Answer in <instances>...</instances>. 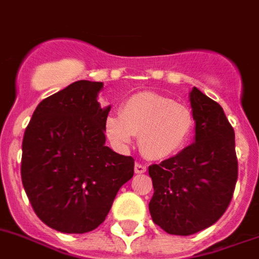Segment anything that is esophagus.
<instances>
[{"instance_id":"obj_1","label":"esophagus","mask_w":259,"mask_h":259,"mask_svg":"<svg viewBox=\"0 0 259 259\" xmlns=\"http://www.w3.org/2000/svg\"><path fill=\"white\" fill-rule=\"evenodd\" d=\"M147 171V166H144V165H141V163H136L135 165V173L136 174H143Z\"/></svg>"}]
</instances>
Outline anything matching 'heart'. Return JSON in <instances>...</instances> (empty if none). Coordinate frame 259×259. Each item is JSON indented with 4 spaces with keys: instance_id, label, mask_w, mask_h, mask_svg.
<instances>
[{
    "instance_id": "b5f03b06",
    "label": "heart",
    "mask_w": 259,
    "mask_h": 259,
    "mask_svg": "<svg viewBox=\"0 0 259 259\" xmlns=\"http://www.w3.org/2000/svg\"><path fill=\"white\" fill-rule=\"evenodd\" d=\"M195 120L187 106L169 97L144 92L130 97L120 107V116L108 115L105 134L120 151L138 136L139 149L149 160L176 156L191 140Z\"/></svg>"
}]
</instances>
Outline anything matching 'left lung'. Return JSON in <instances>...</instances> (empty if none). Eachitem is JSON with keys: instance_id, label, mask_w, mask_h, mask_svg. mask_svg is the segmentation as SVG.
Returning <instances> with one entry per match:
<instances>
[{"instance_id": "left-lung-1", "label": "left lung", "mask_w": 259, "mask_h": 259, "mask_svg": "<svg viewBox=\"0 0 259 259\" xmlns=\"http://www.w3.org/2000/svg\"><path fill=\"white\" fill-rule=\"evenodd\" d=\"M194 143L177 156L151 165L154 193L149 212L169 235L208 228L228 208L237 181L235 131L218 102L196 88L190 92Z\"/></svg>"}]
</instances>
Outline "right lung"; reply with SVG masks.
<instances>
[{
	"label": "right lung",
	"instance_id": "obj_1",
	"mask_svg": "<svg viewBox=\"0 0 259 259\" xmlns=\"http://www.w3.org/2000/svg\"><path fill=\"white\" fill-rule=\"evenodd\" d=\"M103 82L76 81L35 108L22 143L21 176L37 218L63 233L105 222L115 196L134 177L135 160L106 147Z\"/></svg>",
	"mask_w": 259,
	"mask_h": 259
}]
</instances>
